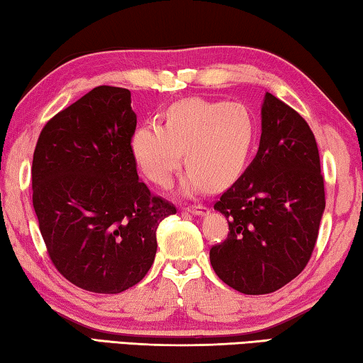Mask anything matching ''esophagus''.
Segmentation results:
<instances>
[{"label": "esophagus", "instance_id": "esophagus-1", "mask_svg": "<svg viewBox=\"0 0 363 363\" xmlns=\"http://www.w3.org/2000/svg\"><path fill=\"white\" fill-rule=\"evenodd\" d=\"M186 211L195 214V216H205V214L210 213V210L205 205H192V206H186Z\"/></svg>", "mask_w": 363, "mask_h": 363}]
</instances>
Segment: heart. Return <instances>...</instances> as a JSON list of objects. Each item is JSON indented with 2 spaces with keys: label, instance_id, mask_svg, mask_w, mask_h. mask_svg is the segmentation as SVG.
<instances>
[{
  "label": "heart",
  "instance_id": "obj_1",
  "mask_svg": "<svg viewBox=\"0 0 363 363\" xmlns=\"http://www.w3.org/2000/svg\"><path fill=\"white\" fill-rule=\"evenodd\" d=\"M256 139V121L242 102L190 97L169 106L163 125L138 128L131 150L143 173L167 187L184 162L189 167L182 192L194 195L206 186H229L247 167Z\"/></svg>",
  "mask_w": 363,
  "mask_h": 363
}]
</instances>
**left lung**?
<instances>
[{
    "label": "left lung",
    "instance_id": "obj_1",
    "mask_svg": "<svg viewBox=\"0 0 363 363\" xmlns=\"http://www.w3.org/2000/svg\"><path fill=\"white\" fill-rule=\"evenodd\" d=\"M214 210L227 218L229 235L210 250V261L233 290L277 291L309 262L325 210L320 157L306 120L270 93L256 157Z\"/></svg>",
    "mask_w": 363,
    "mask_h": 363
}]
</instances>
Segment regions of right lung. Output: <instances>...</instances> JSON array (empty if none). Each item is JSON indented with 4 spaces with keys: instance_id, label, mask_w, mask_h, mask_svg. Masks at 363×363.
Segmentation results:
<instances>
[{
    "instance_id": "obj_1",
    "label": "right lung",
    "mask_w": 363,
    "mask_h": 363,
    "mask_svg": "<svg viewBox=\"0 0 363 363\" xmlns=\"http://www.w3.org/2000/svg\"><path fill=\"white\" fill-rule=\"evenodd\" d=\"M131 93L97 86L46 123L32 164L33 208L49 257L73 285L115 294L139 284L157 227L174 205L139 181Z\"/></svg>"
}]
</instances>
